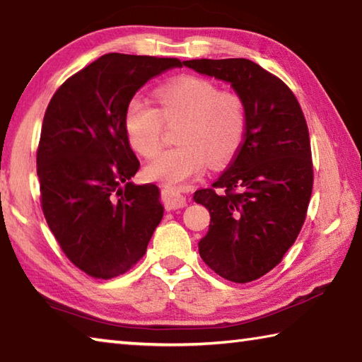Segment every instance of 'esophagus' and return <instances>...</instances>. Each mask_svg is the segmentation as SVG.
Masks as SVG:
<instances>
[{"instance_id": "1", "label": "esophagus", "mask_w": 362, "mask_h": 362, "mask_svg": "<svg viewBox=\"0 0 362 362\" xmlns=\"http://www.w3.org/2000/svg\"><path fill=\"white\" fill-rule=\"evenodd\" d=\"M162 200H163V206L167 210H177V208H182L186 205V199L182 197L180 192L173 191V189L165 187L162 189Z\"/></svg>"}]
</instances>
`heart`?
<instances>
[{"label":"heart","mask_w":362,"mask_h":362,"mask_svg":"<svg viewBox=\"0 0 362 362\" xmlns=\"http://www.w3.org/2000/svg\"><path fill=\"white\" fill-rule=\"evenodd\" d=\"M158 110L139 97L124 111V129L139 156L160 151L165 122L177 124L180 144L163 151L146 167V176L165 185H180L202 175L208 162L219 167L242 148L248 130V106L235 90H221L213 81L185 76L156 90Z\"/></svg>","instance_id":"1"}]
</instances>
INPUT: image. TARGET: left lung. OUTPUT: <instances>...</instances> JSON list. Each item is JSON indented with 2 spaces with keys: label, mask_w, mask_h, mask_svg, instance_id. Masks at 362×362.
I'll use <instances>...</instances> for the list:
<instances>
[{
  "label": "left lung",
  "mask_w": 362,
  "mask_h": 362,
  "mask_svg": "<svg viewBox=\"0 0 362 362\" xmlns=\"http://www.w3.org/2000/svg\"><path fill=\"white\" fill-rule=\"evenodd\" d=\"M185 65L230 82L248 106L242 148L194 200L211 216L199 243L204 262L229 281H255L281 262L305 223L313 189L307 120L293 90L255 62L200 59Z\"/></svg>",
  "instance_id": "1"
}]
</instances>
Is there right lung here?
Listing matches in <instances>:
<instances>
[{"mask_svg":"<svg viewBox=\"0 0 362 362\" xmlns=\"http://www.w3.org/2000/svg\"><path fill=\"white\" fill-rule=\"evenodd\" d=\"M177 59L106 54L57 88L36 152L49 229L74 267L110 280L144 256L163 216L158 187L130 181L139 168L124 111L139 87Z\"/></svg>","mask_w":362,"mask_h":362,"instance_id":"obj_1","label":"right lung"}]
</instances>
